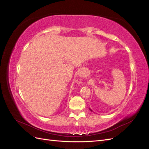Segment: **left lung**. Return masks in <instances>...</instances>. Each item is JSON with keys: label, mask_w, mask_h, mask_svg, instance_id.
<instances>
[{"label": "left lung", "mask_w": 149, "mask_h": 149, "mask_svg": "<svg viewBox=\"0 0 149 149\" xmlns=\"http://www.w3.org/2000/svg\"><path fill=\"white\" fill-rule=\"evenodd\" d=\"M89 110H90V111H91V112H93V110H92V109H91V108H89Z\"/></svg>", "instance_id": "8db88e82"}]
</instances>
